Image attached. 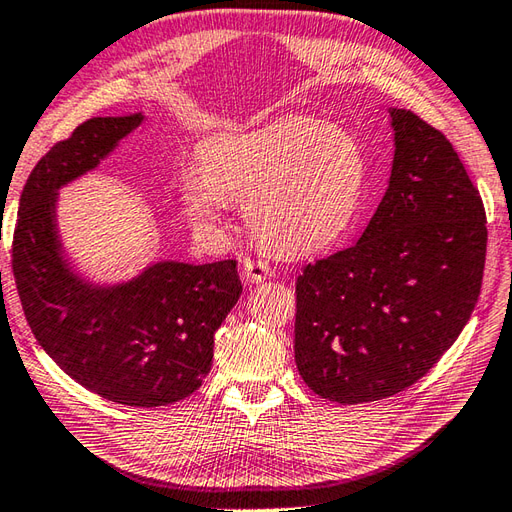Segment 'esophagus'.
<instances>
[{"label":"esophagus","mask_w":512,"mask_h":512,"mask_svg":"<svg viewBox=\"0 0 512 512\" xmlns=\"http://www.w3.org/2000/svg\"><path fill=\"white\" fill-rule=\"evenodd\" d=\"M270 275H272V268L266 264V261H255V259L244 261L246 283H261V281H266Z\"/></svg>","instance_id":"34e87169"}]
</instances>
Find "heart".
I'll return each mask as SVG.
<instances>
[{"label": "heart", "instance_id": "obj_1", "mask_svg": "<svg viewBox=\"0 0 512 512\" xmlns=\"http://www.w3.org/2000/svg\"><path fill=\"white\" fill-rule=\"evenodd\" d=\"M362 146L340 126L283 117L213 141L202 165L178 178L183 207L200 229L222 227L233 200L257 240L281 255L323 251L358 216L366 192Z\"/></svg>", "mask_w": 512, "mask_h": 512}]
</instances>
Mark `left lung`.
Instances as JSON below:
<instances>
[{
    "label": "left lung",
    "instance_id": "1",
    "mask_svg": "<svg viewBox=\"0 0 512 512\" xmlns=\"http://www.w3.org/2000/svg\"><path fill=\"white\" fill-rule=\"evenodd\" d=\"M388 189L358 244L296 279L294 360L316 395L366 403L430 371L465 329L482 288L480 192L441 130L388 109Z\"/></svg>",
    "mask_w": 512,
    "mask_h": 512
}]
</instances>
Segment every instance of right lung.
<instances>
[{"mask_svg":"<svg viewBox=\"0 0 512 512\" xmlns=\"http://www.w3.org/2000/svg\"><path fill=\"white\" fill-rule=\"evenodd\" d=\"M144 113L93 117L45 154L19 198L17 292L34 338L87 390L122 406L157 408L196 392L211 371L213 336L242 294L235 259H163L120 283L71 264L58 231V189L93 172Z\"/></svg>","mask_w":512,"mask_h":512,"instance_id":"1","label":"right lung"}]
</instances>
